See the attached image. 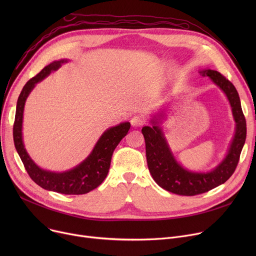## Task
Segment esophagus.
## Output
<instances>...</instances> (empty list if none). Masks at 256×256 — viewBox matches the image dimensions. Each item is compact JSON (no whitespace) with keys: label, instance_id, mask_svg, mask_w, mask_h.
I'll return each instance as SVG.
<instances>
[{"label":"esophagus","instance_id":"1","mask_svg":"<svg viewBox=\"0 0 256 256\" xmlns=\"http://www.w3.org/2000/svg\"><path fill=\"white\" fill-rule=\"evenodd\" d=\"M144 124V118L142 116H134L132 119H130V124L134 126V128H138V126H141L142 124Z\"/></svg>","mask_w":256,"mask_h":256}]
</instances>
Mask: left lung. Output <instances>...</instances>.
Returning a JSON list of instances; mask_svg holds the SVG:
<instances>
[{"mask_svg": "<svg viewBox=\"0 0 256 256\" xmlns=\"http://www.w3.org/2000/svg\"><path fill=\"white\" fill-rule=\"evenodd\" d=\"M199 74L208 76L217 85L230 102L232 117L236 122L234 138L221 162L206 172L192 171L184 168L174 156L162 122L166 117L168 106L160 109L150 118V126H144L142 134L145 139L146 160L150 172L154 182L168 192L194 196L206 193L224 184L234 172L246 140V120L242 111L238 93L236 87L217 70H200Z\"/></svg>", "mask_w": 256, "mask_h": 256, "instance_id": "1", "label": "left lung"}]
</instances>
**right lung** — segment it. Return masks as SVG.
Here are the masks:
<instances>
[{"mask_svg":"<svg viewBox=\"0 0 256 256\" xmlns=\"http://www.w3.org/2000/svg\"><path fill=\"white\" fill-rule=\"evenodd\" d=\"M68 59L52 61L37 76L32 78L24 86L16 104L14 126H13V140L16 150L29 173L30 178L44 190L66 195L86 194L98 188L108 176L114 150L121 139L126 136L130 128L128 121H124L115 126L106 128L94 145L88 156L74 168L63 172H55L39 167L26 152L22 138V121L26 100L30 96L36 84L42 82L52 72L68 62Z\"/></svg>","mask_w":256,"mask_h":256,"instance_id":"add662e5","label":"right lung"}]
</instances>
